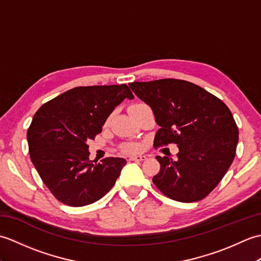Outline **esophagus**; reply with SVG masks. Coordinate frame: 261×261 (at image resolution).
<instances>
[{"mask_svg":"<svg viewBox=\"0 0 261 261\" xmlns=\"http://www.w3.org/2000/svg\"><path fill=\"white\" fill-rule=\"evenodd\" d=\"M130 160H134V162H143V160H146V156H142V154H138V156H131L129 158Z\"/></svg>","mask_w":261,"mask_h":261,"instance_id":"34e87169","label":"esophagus"}]
</instances>
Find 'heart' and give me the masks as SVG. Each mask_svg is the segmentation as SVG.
<instances>
[{
    "instance_id": "b5f03b06",
    "label": "heart",
    "mask_w": 261,
    "mask_h": 261,
    "mask_svg": "<svg viewBox=\"0 0 261 261\" xmlns=\"http://www.w3.org/2000/svg\"><path fill=\"white\" fill-rule=\"evenodd\" d=\"M141 103H137V104H132L131 107L129 108V110L134 109L136 107H138V105H140ZM138 149H139V145H137V143H126V145H124L123 147H122V150L125 151V152H135L137 151Z\"/></svg>"
}]
</instances>
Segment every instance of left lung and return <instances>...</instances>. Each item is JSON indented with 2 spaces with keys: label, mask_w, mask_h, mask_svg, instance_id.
I'll use <instances>...</instances> for the list:
<instances>
[{
  "label": "left lung",
  "mask_w": 261,
  "mask_h": 261,
  "mask_svg": "<svg viewBox=\"0 0 261 261\" xmlns=\"http://www.w3.org/2000/svg\"><path fill=\"white\" fill-rule=\"evenodd\" d=\"M151 108L160 129L153 147L175 143L177 159L157 156L152 181L164 195L190 203L206 197L233 162L239 130L229 108L198 85L164 79L129 84Z\"/></svg>",
  "instance_id": "1"
}]
</instances>
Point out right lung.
<instances>
[{"label": "right lung", "mask_w": 261, "mask_h": 261, "mask_svg": "<svg viewBox=\"0 0 261 261\" xmlns=\"http://www.w3.org/2000/svg\"><path fill=\"white\" fill-rule=\"evenodd\" d=\"M124 98H134L125 84L79 86L45 103L33 115L27 132L30 159L59 202L84 206L115 184L125 159L109 157L93 164L86 142L102 131Z\"/></svg>", "instance_id": "1"}]
</instances>
